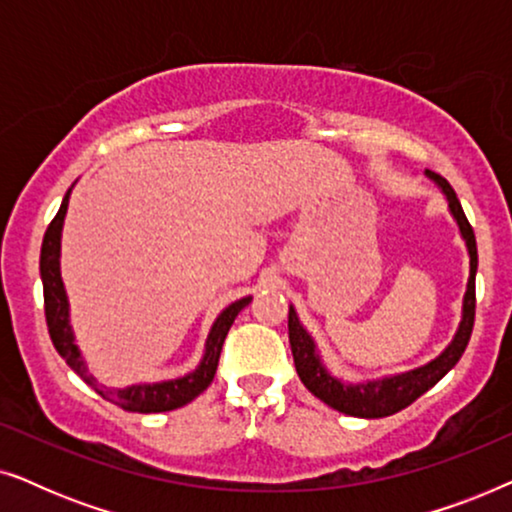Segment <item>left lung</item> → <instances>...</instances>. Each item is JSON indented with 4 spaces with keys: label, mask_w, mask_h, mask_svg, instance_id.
I'll return each mask as SVG.
<instances>
[{
    "label": "left lung",
    "mask_w": 512,
    "mask_h": 512,
    "mask_svg": "<svg viewBox=\"0 0 512 512\" xmlns=\"http://www.w3.org/2000/svg\"><path fill=\"white\" fill-rule=\"evenodd\" d=\"M426 174L436 181V184L443 188L447 195V202H450V209L454 219L459 223L461 235H464L468 256H471V277H468V289L464 296V317H461L459 331L454 335L452 345L445 349L443 354L438 356L436 361H431L429 366L412 370V373H403L396 377H389V380L382 382H368V384H342L335 380L321 366L317 352H314V342L300 321L293 312L289 310V342L293 352V363H296L298 377L303 380L307 389L312 391L314 396L321 398L326 405H331L333 410L345 412V415L352 417H389L394 412L408 408L410 403H415L419 396L426 394L433 384H438L443 377L450 373V370L457 366V361L464 354V349L471 340L473 324H475V270H478V247H475V233L473 226L468 223L464 209H461V202L450 186V181L440 174L426 170Z\"/></svg>",
    "instance_id": "1"
}]
</instances>
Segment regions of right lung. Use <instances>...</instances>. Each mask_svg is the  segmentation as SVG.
<instances>
[{
	"label": "right lung",
	"mask_w": 512,
	"mask_h": 512,
	"mask_svg": "<svg viewBox=\"0 0 512 512\" xmlns=\"http://www.w3.org/2000/svg\"><path fill=\"white\" fill-rule=\"evenodd\" d=\"M67 202H69V193L65 195V200H62L58 214H55L53 221L48 223L44 242H41V258H39L41 282H44L46 326H48V333H51L55 349H58V354L67 361V366L88 384V387H93L102 398H107V401L128 412H142V415H149V412L177 410L181 405L191 403L195 396H200L202 391L212 384L216 375V366H219L223 340H226L235 317L249 305L251 298L237 300V303L226 307V310L219 314V319L214 321L212 333H209L207 338L205 359H202L195 373L181 377V380L160 382V384H135V387H128V389L102 387V384L88 373L86 363H83L79 349L74 345L72 328H69V321H67V296H65V289H62L60 261H58L60 230L67 214Z\"/></svg>",
	"instance_id": "add662e5"
}]
</instances>
